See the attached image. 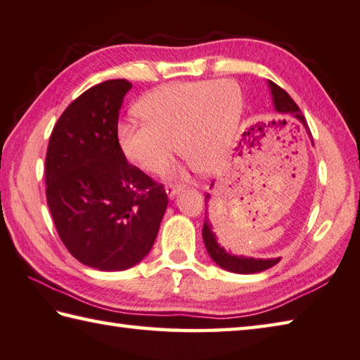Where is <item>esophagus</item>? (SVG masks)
<instances>
[{
    "instance_id": "1",
    "label": "esophagus",
    "mask_w": 360,
    "mask_h": 360,
    "mask_svg": "<svg viewBox=\"0 0 360 360\" xmlns=\"http://www.w3.org/2000/svg\"><path fill=\"white\" fill-rule=\"evenodd\" d=\"M181 191V186L179 184H167L165 186V192L169 195V197H174L176 193Z\"/></svg>"
}]
</instances>
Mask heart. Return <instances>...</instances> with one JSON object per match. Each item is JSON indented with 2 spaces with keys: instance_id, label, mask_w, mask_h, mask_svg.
<instances>
[{
  "instance_id": "obj_1",
  "label": "heart",
  "mask_w": 360,
  "mask_h": 360,
  "mask_svg": "<svg viewBox=\"0 0 360 360\" xmlns=\"http://www.w3.org/2000/svg\"><path fill=\"white\" fill-rule=\"evenodd\" d=\"M141 124L116 127L121 153L141 172L158 174L176 151L200 173H214L230 155L243 115V93L230 80L173 83L136 103Z\"/></svg>"
}]
</instances>
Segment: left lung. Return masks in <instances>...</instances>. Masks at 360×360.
<instances>
[{"instance_id":"8db88e82","label":"left lung","mask_w":360,"mask_h":360,"mask_svg":"<svg viewBox=\"0 0 360 360\" xmlns=\"http://www.w3.org/2000/svg\"><path fill=\"white\" fill-rule=\"evenodd\" d=\"M271 86V93L274 96V105H276V110L280 115L285 116H292L297 117V120L304 124L307 132L310 134V129L307 126L305 116L300 112V108L297 107V103L291 99V96L286 93L283 88H280L278 84L274 82H269ZM205 205H207L209 201V193L205 195ZM207 207V206H206ZM206 212V211H205ZM202 240H205V245L207 248L211 258L217 263L220 267L230 271V272H236V274H255V272H261L269 269V267L276 266L278 263V258L276 259H255V258H243V257H234V255L226 253L224 248H221L217 244V239H215L214 233L211 230V225H209V220L205 214V224H202Z\"/></svg>"}]
</instances>
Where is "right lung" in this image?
I'll return each mask as SVG.
<instances>
[{
  "label": "right lung",
  "mask_w": 360,
  "mask_h": 360,
  "mask_svg": "<svg viewBox=\"0 0 360 360\" xmlns=\"http://www.w3.org/2000/svg\"><path fill=\"white\" fill-rule=\"evenodd\" d=\"M124 78L80 94L51 130L45 195L72 257L99 271H124L151 250L168 197L163 184L129 163L116 141Z\"/></svg>",
  "instance_id": "add662e5"
}]
</instances>
